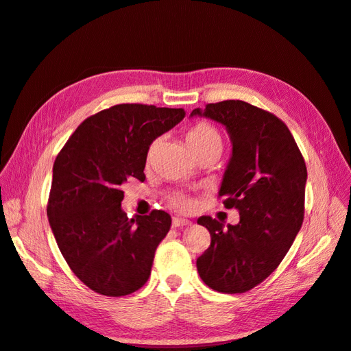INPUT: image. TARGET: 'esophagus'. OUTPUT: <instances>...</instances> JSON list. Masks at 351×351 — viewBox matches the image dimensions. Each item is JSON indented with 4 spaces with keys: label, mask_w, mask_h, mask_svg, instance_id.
Here are the masks:
<instances>
[{
    "label": "esophagus",
    "mask_w": 351,
    "mask_h": 351,
    "mask_svg": "<svg viewBox=\"0 0 351 351\" xmlns=\"http://www.w3.org/2000/svg\"><path fill=\"white\" fill-rule=\"evenodd\" d=\"M192 223L189 219H184V218H174L173 219V227H186V226H191Z\"/></svg>",
    "instance_id": "1"
}]
</instances>
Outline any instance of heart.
Returning <instances> with one entry per match:
<instances>
[{
  "mask_svg": "<svg viewBox=\"0 0 351 351\" xmlns=\"http://www.w3.org/2000/svg\"><path fill=\"white\" fill-rule=\"evenodd\" d=\"M160 138H156L152 141V144L148 147L147 152V159L152 160L157 149L160 147ZM186 142L191 147L192 152L198 157L199 154L210 152V149H219L223 152L224 147V141H223V134L219 133L218 128L215 125H212L210 123H206V121H199V123L192 125L188 132H186ZM169 203L171 206L177 207L180 210H188L192 207V199L182 194V192H176L169 197Z\"/></svg>",
  "mask_w": 351,
  "mask_h": 351,
  "instance_id": "obj_1",
  "label": "heart"
}]
</instances>
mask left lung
Masks as SVG:
<instances>
[{
	"label": "left lung",
	"instance_id": "left-lung-1",
	"mask_svg": "<svg viewBox=\"0 0 351 351\" xmlns=\"http://www.w3.org/2000/svg\"><path fill=\"white\" fill-rule=\"evenodd\" d=\"M226 125L233 149L218 197L239 210L236 226L199 217L210 245L197 259L213 291L242 294L280 265L304 218L307 169L294 136L280 118L239 99L207 104L191 117Z\"/></svg>",
	"mask_w": 351,
	"mask_h": 351
}]
</instances>
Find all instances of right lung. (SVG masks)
<instances>
[{
	"label": "right lung",
	"instance_id": "add662e5",
	"mask_svg": "<svg viewBox=\"0 0 351 351\" xmlns=\"http://www.w3.org/2000/svg\"><path fill=\"white\" fill-rule=\"evenodd\" d=\"M183 109L117 104L86 118L57 154L47 215L62 256L80 280L107 297L145 285L171 227L163 210L128 218L121 186L144 182L152 141L184 118Z\"/></svg>",
	"mask_w": 351,
	"mask_h": 351
}]
</instances>
